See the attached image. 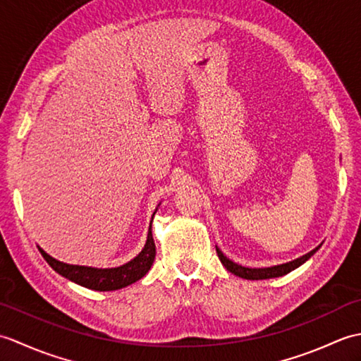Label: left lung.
<instances>
[{"mask_svg": "<svg viewBox=\"0 0 361 361\" xmlns=\"http://www.w3.org/2000/svg\"><path fill=\"white\" fill-rule=\"evenodd\" d=\"M321 245H318V247L315 250H312L310 252H307V255H304L301 257H298L295 260H291V262H287V264H281V265H274V267H267V268H247V267H242L239 264L233 262V260H229L224 252H221L217 247V255H219V259L220 262L225 265V268L228 271H231L233 274L239 276V278H243V279H251V281H259V279H271V278H279V276H283L287 274L290 271H293L295 268H298L299 265H302L305 260H309L315 252L319 250Z\"/></svg>", "mask_w": 361, "mask_h": 361, "instance_id": "8db88e82", "label": "left lung"}]
</instances>
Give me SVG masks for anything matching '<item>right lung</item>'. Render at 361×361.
<instances>
[{
  "instance_id": "1",
  "label": "right lung",
  "mask_w": 361,
  "mask_h": 361,
  "mask_svg": "<svg viewBox=\"0 0 361 361\" xmlns=\"http://www.w3.org/2000/svg\"><path fill=\"white\" fill-rule=\"evenodd\" d=\"M155 212H153V216H155ZM38 250H40L42 256L44 257L46 262L52 267L54 271L62 274L66 279L79 283L82 287L97 290V291L119 290L130 286V283L140 281L141 278H144L145 273L150 270V267L153 264V260H155V255H157L155 242H153V235H152V221L149 226L147 240H145L142 251L136 257L130 260V262L121 267L93 268V267H83V265H70L51 257L48 252H44L40 247H38Z\"/></svg>"
}]
</instances>
